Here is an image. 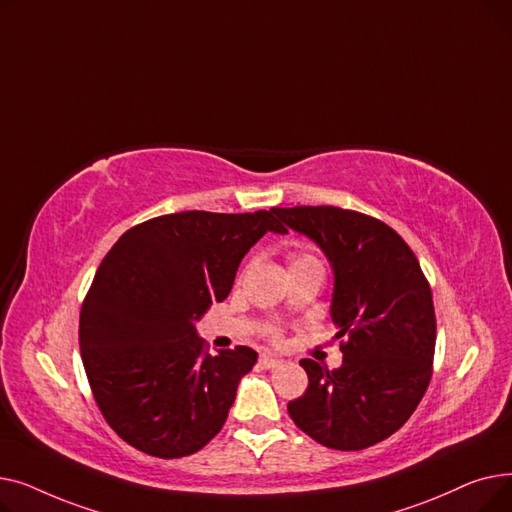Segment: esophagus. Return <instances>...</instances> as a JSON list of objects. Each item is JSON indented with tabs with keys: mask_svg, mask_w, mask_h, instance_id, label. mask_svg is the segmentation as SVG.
I'll use <instances>...</instances> for the list:
<instances>
[{
	"mask_svg": "<svg viewBox=\"0 0 512 512\" xmlns=\"http://www.w3.org/2000/svg\"><path fill=\"white\" fill-rule=\"evenodd\" d=\"M259 365H261L263 369H274V367H280L282 361L276 359V357H272V355H261V357H259Z\"/></svg>",
	"mask_w": 512,
	"mask_h": 512,
	"instance_id": "34e87169",
	"label": "esophagus"
}]
</instances>
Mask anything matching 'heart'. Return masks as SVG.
Segmentation results:
<instances>
[{
    "label": "heart",
    "mask_w": 512,
    "mask_h": 512,
    "mask_svg": "<svg viewBox=\"0 0 512 512\" xmlns=\"http://www.w3.org/2000/svg\"><path fill=\"white\" fill-rule=\"evenodd\" d=\"M309 263H319L315 257H311V255H305V253H292L290 255V270L292 267H299V265H309ZM270 336L274 338V340H278L280 338V332L276 330V328H272L270 330Z\"/></svg>",
    "instance_id": "obj_1"
}]
</instances>
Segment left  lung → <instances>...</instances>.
<instances>
[{
    "label": "left lung",
    "mask_w": 512,
    "mask_h": 512,
    "mask_svg": "<svg viewBox=\"0 0 512 512\" xmlns=\"http://www.w3.org/2000/svg\"><path fill=\"white\" fill-rule=\"evenodd\" d=\"M272 211L332 263L330 313L344 338L338 369L301 361L309 386L288 402V415L328 448H369L407 423L432 380V288L407 242L371 215L332 205Z\"/></svg>",
    "instance_id": "left-lung-1"
}]
</instances>
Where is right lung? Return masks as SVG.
<instances>
[{"label": "right lung", "mask_w": 512, "mask_h": 512, "mask_svg": "<svg viewBox=\"0 0 512 512\" xmlns=\"http://www.w3.org/2000/svg\"><path fill=\"white\" fill-rule=\"evenodd\" d=\"M272 211H180L126 230L99 265L80 311L78 342L93 398L114 432L157 459L201 450L226 423L249 346L209 355L197 336Z\"/></svg>", "instance_id": "right-lung-1"}]
</instances>
